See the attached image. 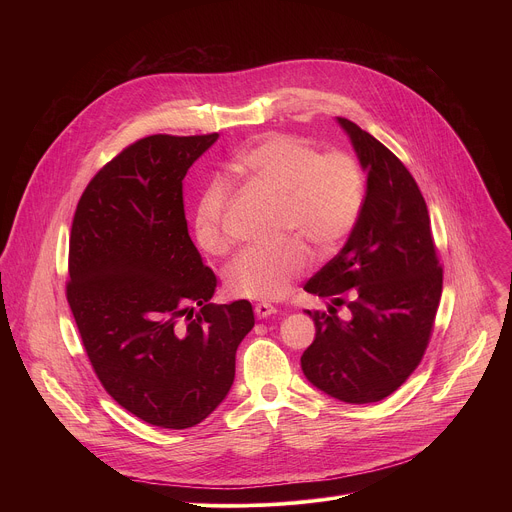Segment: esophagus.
I'll return each mask as SVG.
<instances>
[{
	"label": "esophagus",
	"mask_w": 512,
	"mask_h": 512,
	"mask_svg": "<svg viewBox=\"0 0 512 512\" xmlns=\"http://www.w3.org/2000/svg\"><path fill=\"white\" fill-rule=\"evenodd\" d=\"M273 314H277V308L271 306V304L261 302V304L255 306V316H257L259 320H265V318H269V316H273Z\"/></svg>",
	"instance_id": "esophagus-1"
}]
</instances>
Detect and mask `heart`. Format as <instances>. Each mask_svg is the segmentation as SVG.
Listing matches in <instances>:
<instances>
[{
  "mask_svg": "<svg viewBox=\"0 0 512 512\" xmlns=\"http://www.w3.org/2000/svg\"><path fill=\"white\" fill-rule=\"evenodd\" d=\"M241 170L263 190L281 198L279 231L294 235L273 249L243 251L227 269V289L237 298L279 300L310 267L308 243L316 255H334L356 229L367 200L358 160L346 152H324L310 141L271 133L239 156ZM229 186L212 182L194 210V239L204 253L223 255L229 241L223 214Z\"/></svg>",
  "mask_w": 512,
  "mask_h": 512,
  "instance_id": "b5f03b06",
  "label": "heart"
}]
</instances>
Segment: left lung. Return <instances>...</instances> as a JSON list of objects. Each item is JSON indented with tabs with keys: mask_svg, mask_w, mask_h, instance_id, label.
<instances>
[{
	"mask_svg": "<svg viewBox=\"0 0 512 512\" xmlns=\"http://www.w3.org/2000/svg\"><path fill=\"white\" fill-rule=\"evenodd\" d=\"M362 170L367 200L340 253L306 285L330 300L306 310L316 338L302 354L306 379L344 403H375L417 369L442 298L444 273L431 237L427 204L403 162L371 133L338 117ZM351 312L348 321L335 314Z\"/></svg>",
	"mask_w": 512,
	"mask_h": 512,
	"instance_id": "left-lung-1",
	"label": "left lung"
}]
</instances>
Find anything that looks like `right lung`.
Masks as SVG:
<instances>
[{"mask_svg":"<svg viewBox=\"0 0 512 512\" xmlns=\"http://www.w3.org/2000/svg\"><path fill=\"white\" fill-rule=\"evenodd\" d=\"M216 139L131 143L89 182L70 229L66 300L93 371L123 409L166 429L223 403L255 326L247 300L210 304L216 275L188 235L182 180Z\"/></svg>","mask_w":512,"mask_h":512,"instance_id":"right-lung-1","label":"right lung"}]
</instances>
